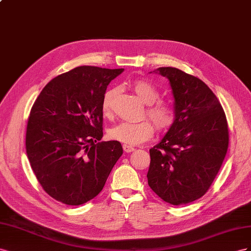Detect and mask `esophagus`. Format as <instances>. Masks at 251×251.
Returning a JSON list of instances; mask_svg holds the SVG:
<instances>
[{
    "label": "esophagus",
    "instance_id": "obj_1",
    "mask_svg": "<svg viewBox=\"0 0 251 251\" xmlns=\"http://www.w3.org/2000/svg\"><path fill=\"white\" fill-rule=\"evenodd\" d=\"M123 149H124L125 152H131V151H133V150H134V147H133V146H130V145L124 144V145H123Z\"/></svg>",
    "mask_w": 251,
    "mask_h": 251
}]
</instances>
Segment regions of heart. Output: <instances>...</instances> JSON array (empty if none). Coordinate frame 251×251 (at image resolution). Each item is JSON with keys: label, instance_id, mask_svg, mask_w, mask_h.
<instances>
[{"label": "heart", "instance_id": "obj_1", "mask_svg": "<svg viewBox=\"0 0 251 251\" xmlns=\"http://www.w3.org/2000/svg\"><path fill=\"white\" fill-rule=\"evenodd\" d=\"M131 87L143 102L148 104L147 116L160 131H167L174 126L176 120V112L174 106L165 102L157 101L159 90L146 80H135ZM116 89L111 88L105 92L102 100L101 110L104 117H109L112 110V99ZM148 120L141 122H122L109 130V137L126 145H138L152 138L155 127Z\"/></svg>", "mask_w": 251, "mask_h": 251}]
</instances>
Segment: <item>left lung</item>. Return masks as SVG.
Returning <instances> with one entry per match:
<instances>
[{
    "mask_svg": "<svg viewBox=\"0 0 251 251\" xmlns=\"http://www.w3.org/2000/svg\"><path fill=\"white\" fill-rule=\"evenodd\" d=\"M156 71L169 80L176 120L149 150L148 185L171 205L188 204L205 195L223 164L227 119L216 95L199 77L174 67Z\"/></svg>",
    "mask_w": 251,
    "mask_h": 251,
    "instance_id": "obj_1",
    "label": "left lung"
}]
</instances>
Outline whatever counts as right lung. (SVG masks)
Listing matches in <instances>:
<instances>
[{
	"label": "right lung",
	"mask_w": 251,
	"mask_h": 251,
	"mask_svg": "<svg viewBox=\"0 0 251 251\" xmlns=\"http://www.w3.org/2000/svg\"><path fill=\"white\" fill-rule=\"evenodd\" d=\"M121 69L78 66L52 78L35 100L26 130V152L39 183L63 204L82 205L103 189L123 153L103 138L102 100Z\"/></svg>",
	"instance_id": "right-lung-1"
}]
</instances>
